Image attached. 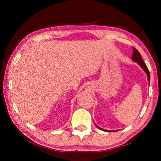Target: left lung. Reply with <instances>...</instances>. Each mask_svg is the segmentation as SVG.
Listing matches in <instances>:
<instances>
[{"label":"left lung","instance_id":"obj_1","mask_svg":"<svg viewBox=\"0 0 161 161\" xmlns=\"http://www.w3.org/2000/svg\"><path fill=\"white\" fill-rule=\"evenodd\" d=\"M133 55H132V60L134 61L136 63H138V64L140 65L141 67V68L144 70V72H145L146 74H147V77H148V81H150V80H151V76H150V72H149V70L148 69V67L145 64V62H143L142 58H141V54L139 53V52H138L137 50H136V48L133 47ZM96 125V124H95ZM97 126V125H96ZM97 127L98 129H99L100 130H102L103 131H106V132H110V131H113V130H105V129H101L98 126H97ZM114 131H115V130H114Z\"/></svg>","mask_w":161,"mask_h":161}]
</instances>
